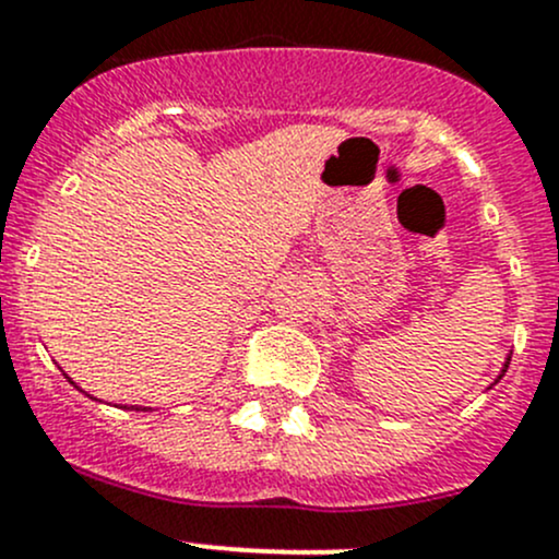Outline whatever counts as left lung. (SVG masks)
I'll return each mask as SVG.
<instances>
[{"label":"left lung","mask_w":559,"mask_h":559,"mask_svg":"<svg viewBox=\"0 0 559 559\" xmlns=\"http://www.w3.org/2000/svg\"><path fill=\"white\" fill-rule=\"evenodd\" d=\"M509 359H512V357H507V362H503V370H501V373H498V378H496V381H493V383H498V381H501V378H503V373H507V368H509ZM493 383H490V386H493Z\"/></svg>","instance_id":"obj_1"}]
</instances>
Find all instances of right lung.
<instances>
[{
  "instance_id": "add662e5",
  "label": "right lung",
  "mask_w": 559,
  "mask_h": 559,
  "mask_svg": "<svg viewBox=\"0 0 559 559\" xmlns=\"http://www.w3.org/2000/svg\"><path fill=\"white\" fill-rule=\"evenodd\" d=\"M71 383H74V381H71ZM124 411H143V413H146V411H152V407H141V405H124Z\"/></svg>"
}]
</instances>
